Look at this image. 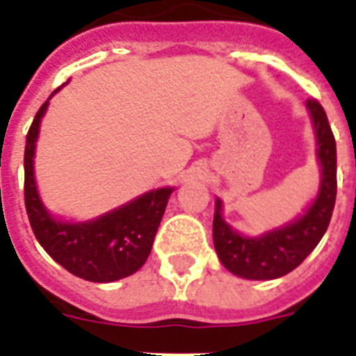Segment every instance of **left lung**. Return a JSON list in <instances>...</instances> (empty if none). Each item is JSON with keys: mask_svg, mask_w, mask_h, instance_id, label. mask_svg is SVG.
<instances>
[{"mask_svg": "<svg viewBox=\"0 0 356 356\" xmlns=\"http://www.w3.org/2000/svg\"><path fill=\"white\" fill-rule=\"evenodd\" d=\"M318 138V160L322 165V186L308 212L287 227L270 231L262 237L248 238L233 231L221 218V202H216L213 247L221 264L245 280H275L293 272L307 258L332 220L337 195V154L332 127L322 104L307 100Z\"/></svg>", "mask_w": 356, "mask_h": 356, "instance_id": "1", "label": "left lung"}]
</instances>
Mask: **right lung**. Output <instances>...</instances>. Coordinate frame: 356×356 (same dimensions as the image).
Listing matches in <instances>:
<instances>
[{
    "label": "right lung",
    "mask_w": 356,
    "mask_h": 356,
    "mask_svg": "<svg viewBox=\"0 0 356 356\" xmlns=\"http://www.w3.org/2000/svg\"><path fill=\"white\" fill-rule=\"evenodd\" d=\"M46 108L48 102L38 109L24 146V206L34 235L57 264L86 282L108 283L135 273L152 250L173 188L152 191L94 221H56L40 202L32 170L34 143Z\"/></svg>",
    "instance_id": "add662e5"
}]
</instances>
